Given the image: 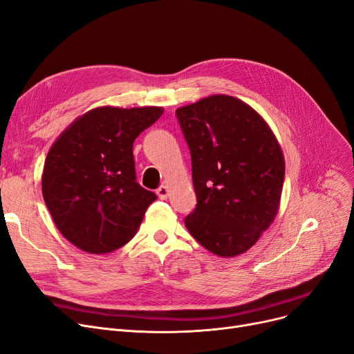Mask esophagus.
Here are the masks:
<instances>
[{
  "mask_svg": "<svg viewBox=\"0 0 354 354\" xmlns=\"http://www.w3.org/2000/svg\"><path fill=\"white\" fill-rule=\"evenodd\" d=\"M156 194H158V196H159L160 199H166V198H167V195H169V189H167V187L162 185L160 188H158Z\"/></svg>",
  "mask_w": 354,
  "mask_h": 354,
  "instance_id": "1",
  "label": "esophagus"
}]
</instances>
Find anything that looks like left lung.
Returning <instances> with one entry per match:
<instances>
[{
	"label": "left lung",
	"mask_w": 354,
	"mask_h": 354,
	"mask_svg": "<svg viewBox=\"0 0 354 354\" xmlns=\"http://www.w3.org/2000/svg\"><path fill=\"white\" fill-rule=\"evenodd\" d=\"M192 159L196 208L185 218L208 252H248L278 214L285 178L281 145L244 101L215 94L176 110Z\"/></svg>",
	"instance_id": "8db88e82"
}]
</instances>
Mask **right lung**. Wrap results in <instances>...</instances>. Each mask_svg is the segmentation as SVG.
<instances>
[{
  "label": "right lung",
  "mask_w": 354,
  "mask_h": 354,
  "mask_svg": "<svg viewBox=\"0 0 354 354\" xmlns=\"http://www.w3.org/2000/svg\"><path fill=\"white\" fill-rule=\"evenodd\" d=\"M162 114V106H97L52 145L43 198L60 234L78 249L111 253L137 233L158 196L136 182L133 143Z\"/></svg>",
  "instance_id": "obj_1"
}]
</instances>
